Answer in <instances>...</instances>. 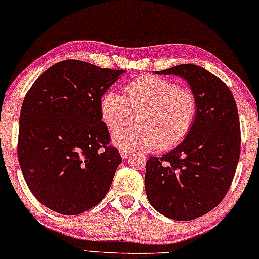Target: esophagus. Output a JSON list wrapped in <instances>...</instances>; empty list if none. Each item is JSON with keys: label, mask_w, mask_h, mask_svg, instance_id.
<instances>
[{"label": "esophagus", "mask_w": 259, "mask_h": 259, "mask_svg": "<svg viewBox=\"0 0 259 259\" xmlns=\"http://www.w3.org/2000/svg\"><path fill=\"white\" fill-rule=\"evenodd\" d=\"M120 155H121L122 159H127L131 155V152L125 151V150H121V151H120Z\"/></svg>", "instance_id": "1"}]
</instances>
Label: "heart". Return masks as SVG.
I'll list each match as a JSON object with an SVG mask.
<instances>
[{"mask_svg": "<svg viewBox=\"0 0 259 259\" xmlns=\"http://www.w3.org/2000/svg\"><path fill=\"white\" fill-rule=\"evenodd\" d=\"M198 105L192 92L175 81L144 75L131 81L125 97L109 91L101 99L100 114L106 127L115 132L133 122L137 127L119 131L112 141L120 150L166 151L177 146L192 130Z\"/></svg>", "mask_w": 259, "mask_h": 259, "instance_id": "1", "label": "heart"}]
</instances>
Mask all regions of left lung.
Masks as SVG:
<instances>
[{
    "label": "left lung",
    "instance_id": "1",
    "mask_svg": "<svg viewBox=\"0 0 259 259\" xmlns=\"http://www.w3.org/2000/svg\"><path fill=\"white\" fill-rule=\"evenodd\" d=\"M154 73L185 80L198 111L182 143L147 160L146 196L165 217L192 221L213 210L232 183L240 154L237 105L229 87L203 67L184 63Z\"/></svg>",
    "mask_w": 259,
    "mask_h": 259
}]
</instances>
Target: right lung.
<instances>
[{
	"mask_svg": "<svg viewBox=\"0 0 259 259\" xmlns=\"http://www.w3.org/2000/svg\"><path fill=\"white\" fill-rule=\"evenodd\" d=\"M123 73L65 60L49 67L26 94L17 157L31 193L52 211L80 214L107 194L122 159L108 146L100 102Z\"/></svg>",
	"mask_w": 259,
	"mask_h": 259,
	"instance_id": "right-lung-1",
	"label": "right lung"
}]
</instances>
